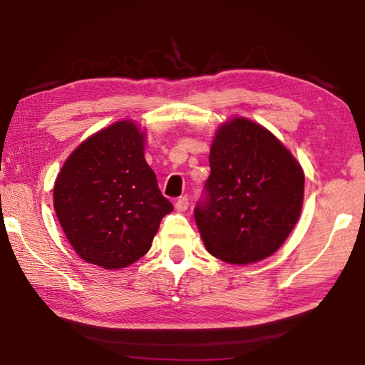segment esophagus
<instances>
[{"instance_id":"34e87169","label":"esophagus","mask_w":365,"mask_h":365,"mask_svg":"<svg viewBox=\"0 0 365 365\" xmlns=\"http://www.w3.org/2000/svg\"><path fill=\"white\" fill-rule=\"evenodd\" d=\"M175 209H177L178 212L187 211V209H188V200H187V196H180V197H178V200L175 201Z\"/></svg>"}]
</instances>
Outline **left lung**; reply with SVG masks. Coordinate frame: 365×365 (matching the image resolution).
I'll return each instance as SVG.
<instances>
[{"label":"left lung","mask_w":365,"mask_h":365,"mask_svg":"<svg viewBox=\"0 0 365 365\" xmlns=\"http://www.w3.org/2000/svg\"><path fill=\"white\" fill-rule=\"evenodd\" d=\"M209 164L207 197L195 207L206 250L237 265L274 255L299 219L301 164L274 133L246 117L215 130Z\"/></svg>","instance_id":"8db88e82"}]
</instances>
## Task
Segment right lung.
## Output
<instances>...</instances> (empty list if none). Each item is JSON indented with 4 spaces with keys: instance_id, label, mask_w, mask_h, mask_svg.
<instances>
[{
    "instance_id": "add662e5",
    "label": "right lung",
    "mask_w": 365,
    "mask_h": 365,
    "mask_svg": "<svg viewBox=\"0 0 365 365\" xmlns=\"http://www.w3.org/2000/svg\"><path fill=\"white\" fill-rule=\"evenodd\" d=\"M145 138L133 120L115 122L82 141L56 177L54 211L85 262L115 270L138 261L174 209L146 163Z\"/></svg>"
}]
</instances>
